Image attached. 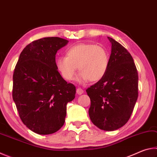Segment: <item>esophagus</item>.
Masks as SVG:
<instances>
[{"mask_svg":"<svg viewBox=\"0 0 157 157\" xmlns=\"http://www.w3.org/2000/svg\"><path fill=\"white\" fill-rule=\"evenodd\" d=\"M76 92H77V94H78V95H81V94H83L84 91L81 88H78V89H77V90H76Z\"/></svg>","mask_w":157,"mask_h":157,"instance_id":"1","label":"esophagus"}]
</instances>
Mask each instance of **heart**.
Returning a JSON list of instances; mask_svg holds the SVG:
<instances>
[{"instance_id": "heart-1", "label": "heart", "mask_w": 157, "mask_h": 157, "mask_svg": "<svg viewBox=\"0 0 157 157\" xmlns=\"http://www.w3.org/2000/svg\"><path fill=\"white\" fill-rule=\"evenodd\" d=\"M57 70L66 80L74 79L77 70L80 73L79 80L95 82L105 76L109 66V54L100 46L93 44H79L66 51V57L56 61Z\"/></svg>"}]
</instances>
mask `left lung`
Segmentation results:
<instances>
[{"label": "left lung", "instance_id": "obj_1", "mask_svg": "<svg viewBox=\"0 0 157 157\" xmlns=\"http://www.w3.org/2000/svg\"><path fill=\"white\" fill-rule=\"evenodd\" d=\"M108 39L111 53L107 72L86 91L91 100L92 123L100 129L114 131L132 115L139 95V75L131 54L113 39Z\"/></svg>", "mask_w": 157, "mask_h": 157}]
</instances>
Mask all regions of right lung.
Segmentation results:
<instances>
[{
  "instance_id": "add662e5",
  "label": "right lung",
  "mask_w": 157,
  "mask_h": 157,
  "mask_svg": "<svg viewBox=\"0 0 157 157\" xmlns=\"http://www.w3.org/2000/svg\"><path fill=\"white\" fill-rule=\"evenodd\" d=\"M68 41L45 37L21 52L13 74L12 97L23 124L38 134L57 132L65 122L66 105L76 89L58 72L55 55Z\"/></svg>"
}]
</instances>
